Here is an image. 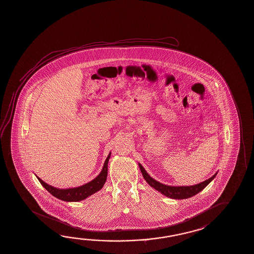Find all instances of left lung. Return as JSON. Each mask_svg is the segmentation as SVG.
<instances>
[{
	"instance_id": "1",
	"label": "left lung",
	"mask_w": 254,
	"mask_h": 254,
	"mask_svg": "<svg viewBox=\"0 0 254 254\" xmlns=\"http://www.w3.org/2000/svg\"><path fill=\"white\" fill-rule=\"evenodd\" d=\"M139 167L141 169L143 178L146 180V182L152 188L161 192L163 195H166L170 198H174V199H185V198H189V197H191L193 195H196L197 193L200 192L201 190L205 189L206 186L210 183L217 176V174H215L212 177L206 179V181L195 185V186L171 187V186H166L164 184L159 183L156 180H154L153 178L148 175L147 172L145 171V169L140 164H139Z\"/></svg>"
}]
</instances>
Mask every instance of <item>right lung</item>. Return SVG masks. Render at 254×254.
<instances>
[{
  "instance_id": "1",
  "label": "right lung",
  "mask_w": 254,
  "mask_h": 254,
  "mask_svg": "<svg viewBox=\"0 0 254 254\" xmlns=\"http://www.w3.org/2000/svg\"><path fill=\"white\" fill-rule=\"evenodd\" d=\"M111 157V153L108 155L105 163L103 165V168L101 170V174L90 181L89 183L85 184L81 187L74 188V189H59L54 188L52 186H49L46 182H44L39 177L38 180L41 183L42 186L48 190L50 194H52L57 198L64 201H71V202H77V201L83 200L87 198L89 195L96 193L97 191L101 190L104 184L106 182L107 174H108V162Z\"/></svg>"
}]
</instances>
